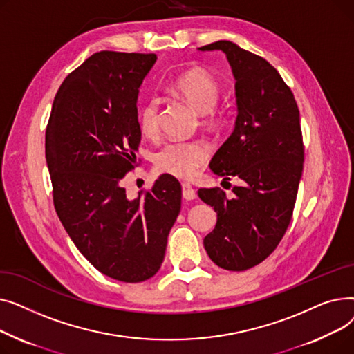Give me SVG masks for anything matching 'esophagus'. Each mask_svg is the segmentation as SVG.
I'll return each instance as SVG.
<instances>
[{"label": "esophagus", "mask_w": 354, "mask_h": 354, "mask_svg": "<svg viewBox=\"0 0 354 354\" xmlns=\"http://www.w3.org/2000/svg\"><path fill=\"white\" fill-rule=\"evenodd\" d=\"M182 198L187 201H192L196 198V192L189 183H182Z\"/></svg>", "instance_id": "esophagus-1"}]
</instances>
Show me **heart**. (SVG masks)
<instances>
[{
	"mask_svg": "<svg viewBox=\"0 0 354 354\" xmlns=\"http://www.w3.org/2000/svg\"><path fill=\"white\" fill-rule=\"evenodd\" d=\"M171 90L187 100L202 113L207 124H215L219 113L215 107L219 97V84L207 70L195 67L182 73L174 80ZM140 133L147 139H156L159 135V100H146L138 113ZM209 156L208 145L202 140H171L165 143L155 155V166L162 174L180 179L191 178L198 167Z\"/></svg>",
	"mask_w": 354,
	"mask_h": 354,
	"instance_id": "1",
	"label": "heart"
}]
</instances>
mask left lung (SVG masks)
<instances>
[{
  "instance_id": "left-lung-1",
  "label": "left lung",
  "mask_w": 354,
  "mask_h": 354,
  "mask_svg": "<svg viewBox=\"0 0 354 354\" xmlns=\"http://www.w3.org/2000/svg\"><path fill=\"white\" fill-rule=\"evenodd\" d=\"M199 50L225 53L235 77V126L209 167L244 182L232 188L231 199L219 188L198 191L216 212V225L203 238V247L218 267L245 271L264 261L290 225L304 162L300 111L290 87L266 59L227 40Z\"/></svg>"
}]
</instances>
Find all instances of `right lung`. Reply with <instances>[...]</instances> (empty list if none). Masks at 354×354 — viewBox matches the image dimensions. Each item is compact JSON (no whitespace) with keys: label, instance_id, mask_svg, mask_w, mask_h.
<instances>
[{"label":"right lung","instance_id":"right-lung-1","mask_svg":"<svg viewBox=\"0 0 354 354\" xmlns=\"http://www.w3.org/2000/svg\"><path fill=\"white\" fill-rule=\"evenodd\" d=\"M156 54L100 51L62 83L46 130L53 201L87 261L123 283L153 277L180 211V183L160 175L129 199L120 185L136 165L138 96Z\"/></svg>","mask_w":354,"mask_h":354}]
</instances>
